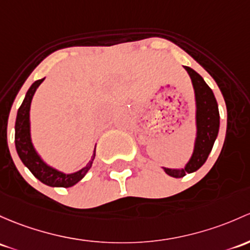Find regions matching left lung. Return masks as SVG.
<instances>
[{
	"label": "left lung",
	"mask_w": 250,
	"mask_h": 250,
	"mask_svg": "<svg viewBox=\"0 0 250 250\" xmlns=\"http://www.w3.org/2000/svg\"><path fill=\"white\" fill-rule=\"evenodd\" d=\"M185 69L191 79L194 93H195L196 138L194 143L193 154L185 167L182 169L163 167L167 175L175 178H181L187 173L200 169L208 158V154L211 153L219 132V110L213 92L195 70L186 65Z\"/></svg>",
	"instance_id": "obj_1"
}]
</instances>
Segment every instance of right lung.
Segmentation results:
<instances>
[{
	"instance_id": "1",
	"label": "right lung",
	"mask_w": 250,
	"mask_h": 250,
	"mask_svg": "<svg viewBox=\"0 0 250 250\" xmlns=\"http://www.w3.org/2000/svg\"><path fill=\"white\" fill-rule=\"evenodd\" d=\"M44 79L37 80L31 85L27 93H26L22 104L20 105L19 110H18L17 121H15V148H17L18 156L20 157L23 165L27 167V169L42 183L50 186V187L69 188L72 186L77 185L80 180H83L88 170L91 169L92 163H93L94 157H96V148H94L92 158L86 164V167H83L81 170L73 173H64L59 171V170L50 167L42 159L38 152L36 151L35 146L32 144V139H31L30 109L31 102H32L37 88L43 83Z\"/></svg>"
}]
</instances>
